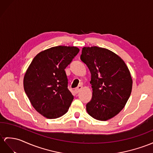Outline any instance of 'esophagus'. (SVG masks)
<instances>
[{"label": "esophagus", "mask_w": 153, "mask_h": 153, "mask_svg": "<svg viewBox=\"0 0 153 153\" xmlns=\"http://www.w3.org/2000/svg\"><path fill=\"white\" fill-rule=\"evenodd\" d=\"M82 85H79L76 88H75L74 91H75L76 94H78V93H79L82 90Z\"/></svg>", "instance_id": "esophagus-1"}]
</instances>
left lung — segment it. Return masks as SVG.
<instances>
[{"instance_id":"left-lung-1","label":"left lung","mask_w":153,"mask_h":153,"mask_svg":"<svg viewBox=\"0 0 153 153\" xmlns=\"http://www.w3.org/2000/svg\"><path fill=\"white\" fill-rule=\"evenodd\" d=\"M80 59L91 73L92 98L86 105L89 115L106 121L118 114L130 97L132 80L123 59L111 51L84 47Z\"/></svg>"}]
</instances>
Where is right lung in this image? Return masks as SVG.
Instances as JSON below:
<instances>
[{"label":"right lung","instance_id":"right-lung-1","mask_svg":"<svg viewBox=\"0 0 153 153\" xmlns=\"http://www.w3.org/2000/svg\"><path fill=\"white\" fill-rule=\"evenodd\" d=\"M79 52L76 47L50 48L37 54L27 70L25 91L33 107L44 117L56 119L68 111L73 95L68 88L65 69Z\"/></svg>","mask_w":153,"mask_h":153}]
</instances>
